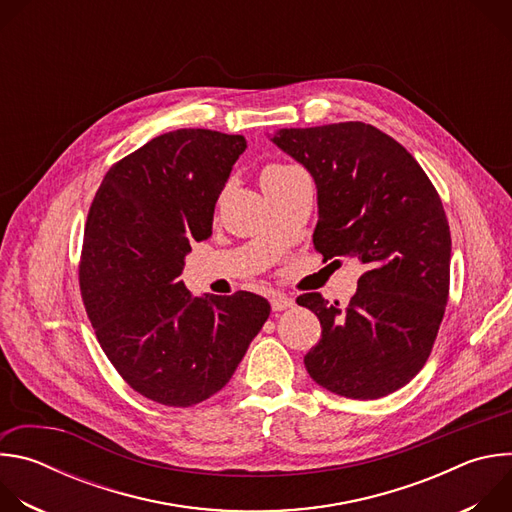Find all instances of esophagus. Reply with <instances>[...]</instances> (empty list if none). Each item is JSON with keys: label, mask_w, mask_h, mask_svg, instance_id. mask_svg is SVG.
I'll return each instance as SVG.
<instances>
[{"label": "esophagus", "mask_w": 512, "mask_h": 512, "mask_svg": "<svg viewBox=\"0 0 512 512\" xmlns=\"http://www.w3.org/2000/svg\"><path fill=\"white\" fill-rule=\"evenodd\" d=\"M271 308H273V312L289 310V308H294V300L287 298L285 294H273L271 296Z\"/></svg>", "instance_id": "obj_1"}]
</instances>
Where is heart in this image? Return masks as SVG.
<instances>
[{"label": "heart", "instance_id": "1", "mask_svg": "<svg viewBox=\"0 0 512 512\" xmlns=\"http://www.w3.org/2000/svg\"><path fill=\"white\" fill-rule=\"evenodd\" d=\"M283 168H287V166H269V168L263 172V178L269 176V174H275L277 170H283ZM263 178H261V180H263Z\"/></svg>", "mask_w": 512, "mask_h": 512}]
</instances>
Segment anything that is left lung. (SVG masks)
<instances>
[{"label": "left lung", "mask_w": 512, "mask_h": 512, "mask_svg": "<svg viewBox=\"0 0 512 512\" xmlns=\"http://www.w3.org/2000/svg\"><path fill=\"white\" fill-rule=\"evenodd\" d=\"M271 141L316 182L314 247L364 267L346 308L298 298L322 324L306 369L336 395L385 397L423 369L446 312L452 237L440 194L401 143L367 123L279 129Z\"/></svg>", "instance_id": "1"}]
</instances>
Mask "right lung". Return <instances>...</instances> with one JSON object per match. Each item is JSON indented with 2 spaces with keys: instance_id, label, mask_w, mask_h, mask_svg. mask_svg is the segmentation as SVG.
Instances as JSON below:
<instances>
[{
  "instance_id": "obj_1",
  "label": "right lung",
  "mask_w": 512,
  "mask_h": 512,
  "mask_svg": "<svg viewBox=\"0 0 512 512\" xmlns=\"http://www.w3.org/2000/svg\"><path fill=\"white\" fill-rule=\"evenodd\" d=\"M245 148L243 135L212 129L158 135L109 168L91 204L83 302L117 373L156 403L190 407L221 391L269 318L251 291L194 298L180 281Z\"/></svg>"
}]
</instances>
